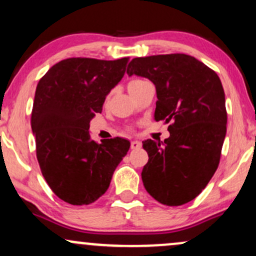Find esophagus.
I'll list each match as a JSON object with an SVG mask.
<instances>
[{
	"label": "esophagus",
	"mask_w": 256,
	"mask_h": 256,
	"mask_svg": "<svg viewBox=\"0 0 256 256\" xmlns=\"http://www.w3.org/2000/svg\"><path fill=\"white\" fill-rule=\"evenodd\" d=\"M142 146V143L140 140H131V149H140Z\"/></svg>",
	"instance_id": "obj_1"
}]
</instances>
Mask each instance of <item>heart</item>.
I'll list each match as a JSON object with an SVG mask.
<instances>
[{
	"label": "heart",
	"mask_w": 256,
	"mask_h": 256,
	"mask_svg": "<svg viewBox=\"0 0 256 256\" xmlns=\"http://www.w3.org/2000/svg\"><path fill=\"white\" fill-rule=\"evenodd\" d=\"M142 82H144V80H140V79H132V80L128 82V89H132V88L136 86V85H138L140 83H142Z\"/></svg>",
	"instance_id": "b5f03b06"
}]
</instances>
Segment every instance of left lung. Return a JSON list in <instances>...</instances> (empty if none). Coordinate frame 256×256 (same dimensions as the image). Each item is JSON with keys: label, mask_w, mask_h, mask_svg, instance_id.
<instances>
[{"label": "left lung", "mask_w": 256, "mask_h": 256, "mask_svg": "<svg viewBox=\"0 0 256 256\" xmlns=\"http://www.w3.org/2000/svg\"><path fill=\"white\" fill-rule=\"evenodd\" d=\"M126 73L154 83V118L170 122L164 142H143L149 156L143 185L160 204H188L207 186L219 165L228 122L222 82L213 70L185 54L132 58Z\"/></svg>", "instance_id": "obj_1"}]
</instances>
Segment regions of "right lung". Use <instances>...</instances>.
<instances>
[{
    "label": "right lung",
    "instance_id": "1",
    "mask_svg": "<svg viewBox=\"0 0 256 256\" xmlns=\"http://www.w3.org/2000/svg\"><path fill=\"white\" fill-rule=\"evenodd\" d=\"M128 58H71L38 82L31 114L40 171L52 192L70 204H90L107 192L130 142L90 138V120L124 77Z\"/></svg>",
    "mask_w": 256,
    "mask_h": 256
}]
</instances>
